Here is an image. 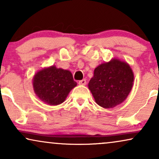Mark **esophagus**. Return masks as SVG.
Returning a JSON list of instances; mask_svg holds the SVG:
<instances>
[{
    "mask_svg": "<svg viewBox=\"0 0 159 159\" xmlns=\"http://www.w3.org/2000/svg\"><path fill=\"white\" fill-rule=\"evenodd\" d=\"M78 84H79L80 85H86V79H82V80H81V81H78Z\"/></svg>",
    "mask_w": 159,
    "mask_h": 159,
    "instance_id": "1",
    "label": "esophagus"
}]
</instances>
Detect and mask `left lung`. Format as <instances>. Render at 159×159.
<instances>
[{
  "instance_id": "8db88e82",
  "label": "left lung",
  "mask_w": 159,
  "mask_h": 159,
  "mask_svg": "<svg viewBox=\"0 0 159 159\" xmlns=\"http://www.w3.org/2000/svg\"><path fill=\"white\" fill-rule=\"evenodd\" d=\"M134 73L124 61L113 59L94 69L88 84L96 103L105 108L122 103L131 90Z\"/></svg>"
}]
</instances>
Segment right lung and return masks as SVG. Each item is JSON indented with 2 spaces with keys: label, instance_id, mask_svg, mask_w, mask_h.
Wrapping results in <instances>:
<instances>
[{
  "label": "right lung",
  "instance_id": "right-lung-1",
  "mask_svg": "<svg viewBox=\"0 0 159 159\" xmlns=\"http://www.w3.org/2000/svg\"><path fill=\"white\" fill-rule=\"evenodd\" d=\"M77 85L69 70L55 66L45 68L36 74L33 80L34 92L45 103L56 106L65 101L67 94Z\"/></svg>",
  "mask_w": 159,
  "mask_h": 159
}]
</instances>
